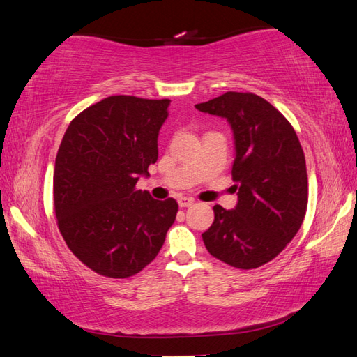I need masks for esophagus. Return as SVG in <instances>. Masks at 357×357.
<instances>
[{
    "label": "esophagus",
    "instance_id": "1",
    "mask_svg": "<svg viewBox=\"0 0 357 357\" xmlns=\"http://www.w3.org/2000/svg\"><path fill=\"white\" fill-rule=\"evenodd\" d=\"M193 203H195V201H193V198H187V197H181L179 199H178V204L181 206V207H189V206H192Z\"/></svg>",
    "mask_w": 357,
    "mask_h": 357
}]
</instances>
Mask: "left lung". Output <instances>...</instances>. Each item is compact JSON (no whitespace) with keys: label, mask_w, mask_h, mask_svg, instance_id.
I'll return each mask as SVG.
<instances>
[{"label":"left lung","mask_w":357,"mask_h":357,"mask_svg":"<svg viewBox=\"0 0 357 357\" xmlns=\"http://www.w3.org/2000/svg\"><path fill=\"white\" fill-rule=\"evenodd\" d=\"M225 116L234 131L238 203L213 206V223L203 232L207 251L236 268L270 262L296 236L306 215V159L290 121L267 100L250 92H226L197 105Z\"/></svg>","instance_id":"1"}]
</instances>
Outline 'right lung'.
Wrapping results in <instances>:
<instances>
[{"label":"right lung","mask_w":357,"mask_h":357,"mask_svg":"<svg viewBox=\"0 0 357 357\" xmlns=\"http://www.w3.org/2000/svg\"><path fill=\"white\" fill-rule=\"evenodd\" d=\"M170 100L114 95L70 121L53 174L57 226L70 251L106 278L134 276L158 256L176 199L135 189L158 160Z\"/></svg>","instance_id":"obj_1"}]
</instances>
